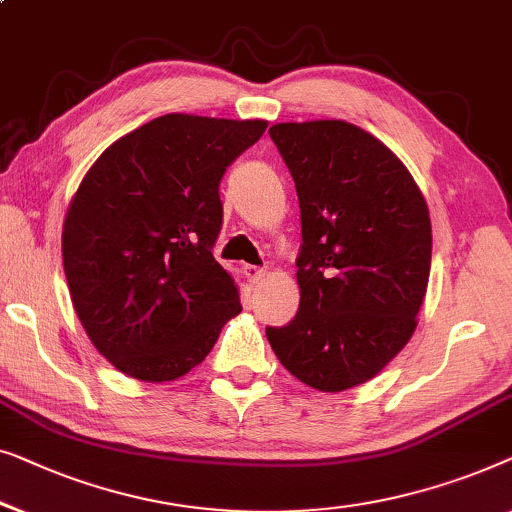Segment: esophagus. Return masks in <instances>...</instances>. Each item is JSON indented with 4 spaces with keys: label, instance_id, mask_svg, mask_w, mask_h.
Returning <instances> with one entry per match:
<instances>
[{
    "label": "esophagus",
    "instance_id": "34e87169",
    "mask_svg": "<svg viewBox=\"0 0 512 512\" xmlns=\"http://www.w3.org/2000/svg\"><path fill=\"white\" fill-rule=\"evenodd\" d=\"M243 273H246V278L250 280V283H259V280L264 278V273H266V269H262V266H253V264H246L243 266Z\"/></svg>",
    "mask_w": 512,
    "mask_h": 512
}]
</instances>
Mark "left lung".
<instances>
[{
    "instance_id": "obj_1",
    "label": "left lung",
    "mask_w": 512,
    "mask_h": 512,
    "mask_svg": "<svg viewBox=\"0 0 512 512\" xmlns=\"http://www.w3.org/2000/svg\"><path fill=\"white\" fill-rule=\"evenodd\" d=\"M269 136L299 197L301 299L266 338L301 383L350 390L413 336L431 266L427 201L399 157L350 122H280Z\"/></svg>"
}]
</instances>
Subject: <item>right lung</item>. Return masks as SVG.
I'll return each instance as SVG.
<instances>
[{
	"label": "right lung",
	"mask_w": 512,
	"mask_h": 512,
	"mask_svg": "<svg viewBox=\"0 0 512 512\" xmlns=\"http://www.w3.org/2000/svg\"><path fill=\"white\" fill-rule=\"evenodd\" d=\"M264 120L169 113L99 155L71 201L64 273L95 348L127 376L164 383L204 362L241 311L215 262L220 181Z\"/></svg>",
	"instance_id": "add662e5"
}]
</instances>
